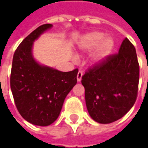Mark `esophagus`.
Here are the masks:
<instances>
[{
  "instance_id": "esophagus-1",
  "label": "esophagus",
  "mask_w": 148,
  "mask_h": 148,
  "mask_svg": "<svg viewBox=\"0 0 148 148\" xmlns=\"http://www.w3.org/2000/svg\"><path fill=\"white\" fill-rule=\"evenodd\" d=\"M82 75H83V72L82 71H78V73H77V82H80L82 80Z\"/></svg>"
}]
</instances>
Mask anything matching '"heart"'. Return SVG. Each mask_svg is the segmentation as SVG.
I'll list each match as a JSON object with an SVG mask.
<instances>
[{
  "label": "heart",
  "instance_id": "heart-1",
  "mask_svg": "<svg viewBox=\"0 0 148 148\" xmlns=\"http://www.w3.org/2000/svg\"><path fill=\"white\" fill-rule=\"evenodd\" d=\"M79 47L83 51L90 52L94 50L92 59L97 62L106 58L114 47V40L112 37H104L100 32H93L85 35L79 42Z\"/></svg>",
  "mask_w": 148,
  "mask_h": 148
}]
</instances>
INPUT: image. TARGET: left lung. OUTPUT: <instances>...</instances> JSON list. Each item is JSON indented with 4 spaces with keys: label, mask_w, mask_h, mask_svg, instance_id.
Here are the masks:
<instances>
[{
    "label": "left lung",
    "mask_w": 148,
    "mask_h": 148,
    "mask_svg": "<svg viewBox=\"0 0 148 148\" xmlns=\"http://www.w3.org/2000/svg\"><path fill=\"white\" fill-rule=\"evenodd\" d=\"M139 80L136 48L125 38L118 53L97 62L82 77L90 116L101 124L123 117L136 101Z\"/></svg>",
    "instance_id": "obj_1"
}]
</instances>
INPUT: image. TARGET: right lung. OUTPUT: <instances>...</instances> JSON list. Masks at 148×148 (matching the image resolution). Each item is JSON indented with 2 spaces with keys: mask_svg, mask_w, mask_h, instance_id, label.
I'll use <instances>...</instances> for the list:
<instances>
[{
  "mask_svg": "<svg viewBox=\"0 0 148 148\" xmlns=\"http://www.w3.org/2000/svg\"><path fill=\"white\" fill-rule=\"evenodd\" d=\"M52 24L39 26L18 46L12 58L10 86L18 112L39 126L56 121L66 97L77 83L78 69L62 72L40 66L32 55V43Z\"/></svg>",
  "mask_w": 148,
  "mask_h": 148,
  "instance_id": "add662e5",
  "label": "right lung"
}]
</instances>
